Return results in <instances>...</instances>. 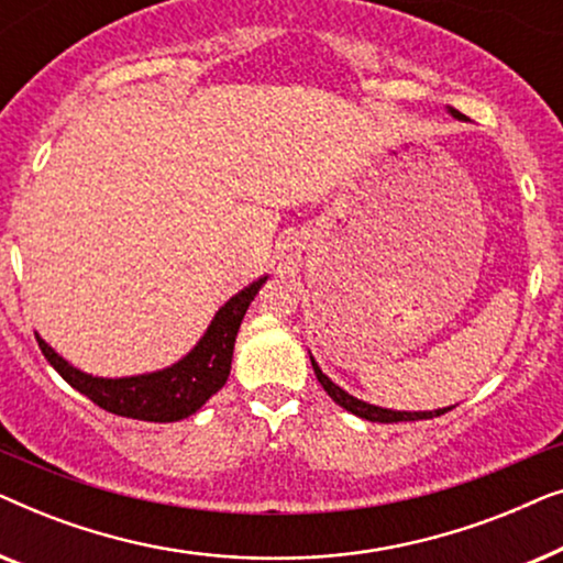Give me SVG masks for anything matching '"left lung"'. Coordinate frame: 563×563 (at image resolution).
I'll return each instance as SVG.
<instances>
[{
    "instance_id": "obj_1",
    "label": "left lung",
    "mask_w": 563,
    "mask_h": 563,
    "mask_svg": "<svg viewBox=\"0 0 563 563\" xmlns=\"http://www.w3.org/2000/svg\"><path fill=\"white\" fill-rule=\"evenodd\" d=\"M449 112L453 114L456 120H466L464 114H461L459 110H453V107H449ZM312 361V368H314V376H318V382L322 384V389L328 391L330 399H333L335 405H341L343 410H349L353 415H358V418L364 420H372V422H405V420H428V418H438V415L449 412L451 407H443V410H433V412H399V410H387V407H376V405H368L364 402V399H356L353 395H349V391L338 387V384H333L328 379L325 374H322V368L318 366V361Z\"/></svg>"
}]
</instances>
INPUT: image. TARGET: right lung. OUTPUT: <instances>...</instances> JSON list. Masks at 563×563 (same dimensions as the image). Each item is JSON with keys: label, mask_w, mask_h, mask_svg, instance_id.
I'll use <instances>...</instances> for the list:
<instances>
[{"label": "right lung", "mask_w": 563, "mask_h": 563, "mask_svg": "<svg viewBox=\"0 0 563 563\" xmlns=\"http://www.w3.org/2000/svg\"><path fill=\"white\" fill-rule=\"evenodd\" d=\"M268 276L230 297L214 314L207 333L181 361L168 368L137 376H122V379H104V376L84 374L79 368L60 358L48 343L37 338L43 356L48 364L71 384L76 391L89 397L91 402L112 415L148 422H176L195 415L207 399L225 387L230 374V361H233L235 335L241 328L243 314L264 287Z\"/></svg>", "instance_id": "add662e5"}]
</instances>
